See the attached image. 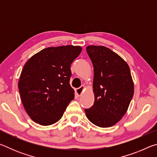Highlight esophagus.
<instances>
[{
	"label": "esophagus",
	"instance_id": "34e87169",
	"mask_svg": "<svg viewBox=\"0 0 157 157\" xmlns=\"http://www.w3.org/2000/svg\"><path fill=\"white\" fill-rule=\"evenodd\" d=\"M84 85H82V86L80 87H79V88H78L76 89V93L77 94H78V95H81L82 93H83L84 90Z\"/></svg>",
	"mask_w": 157,
	"mask_h": 157
}]
</instances>
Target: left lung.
<instances>
[{
    "label": "left lung",
    "mask_w": 157,
    "mask_h": 157,
    "mask_svg": "<svg viewBox=\"0 0 157 157\" xmlns=\"http://www.w3.org/2000/svg\"><path fill=\"white\" fill-rule=\"evenodd\" d=\"M86 52L94 66L95 101L91 107L84 111L95 125L113 126L125 114L134 95L129 67L107 47L89 46Z\"/></svg>",
    "instance_id": "8db88e82"
}]
</instances>
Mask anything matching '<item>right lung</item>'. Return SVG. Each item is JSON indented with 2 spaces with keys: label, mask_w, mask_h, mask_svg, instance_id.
Returning <instances> with one entry per match:
<instances>
[{
  "label": "right lung",
  "mask_w": 157,
  "mask_h": 157,
  "mask_svg": "<svg viewBox=\"0 0 157 157\" xmlns=\"http://www.w3.org/2000/svg\"><path fill=\"white\" fill-rule=\"evenodd\" d=\"M82 48L49 47L33 55L23 66L18 89L23 107L32 120L50 125L62 118L71 100V65Z\"/></svg>",
  "instance_id": "1"
}]
</instances>
